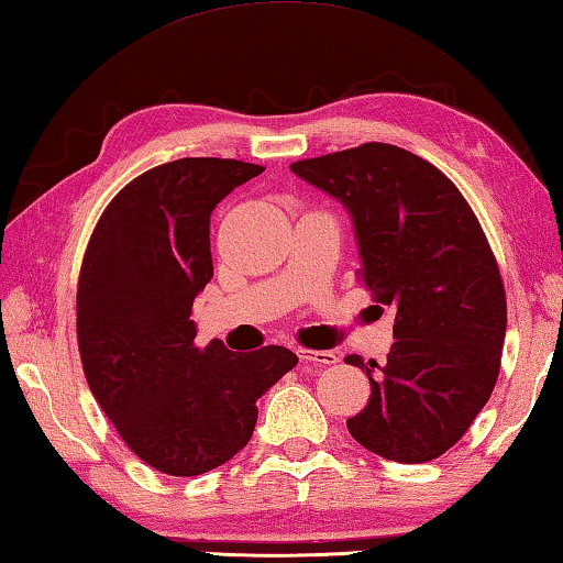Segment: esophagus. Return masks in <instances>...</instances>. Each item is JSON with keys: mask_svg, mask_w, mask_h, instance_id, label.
I'll return each instance as SVG.
<instances>
[{"mask_svg": "<svg viewBox=\"0 0 563 563\" xmlns=\"http://www.w3.org/2000/svg\"><path fill=\"white\" fill-rule=\"evenodd\" d=\"M299 357L303 363H313L318 367H328L338 363V355L333 350H299Z\"/></svg>", "mask_w": 563, "mask_h": 563, "instance_id": "1", "label": "esophagus"}]
</instances>
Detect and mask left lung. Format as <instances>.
I'll list each match as a JSON object with an SVG mask.
<instances>
[{
  "label": "left lung",
  "instance_id": "1",
  "mask_svg": "<svg viewBox=\"0 0 563 563\" xmlns=\"http://www.w3.org/2000/svg\"><path fill=\"white\" fill-rule=\"evenodd\" d=\"M353 220L360 279L395 309L385 363L365 369L369 401L347 431L397 463L439 459L478 417L500 373L507 303L478 218L437 166L391 144L291 164Z\"/></svg>",
  "mask_w": 563,
  "mask_h": 563
}]
</instances>
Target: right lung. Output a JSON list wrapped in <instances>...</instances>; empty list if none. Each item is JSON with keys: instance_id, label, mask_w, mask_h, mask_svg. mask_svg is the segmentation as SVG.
Here are the masks:
<instances>
[{"instance_id": "add662e5", "label": "right lung", "mask_w": 563, "mask_h": 563, "mask_svg": "<svg viewBox=\"0 0 563 563\" xmlns=\"http://www.w3.org/2000/svg\"><path fill=\"white\" fill-rule=\"evenodd\" d=\"M262 166L178 158L136 176L104 210L78 284L85 379L152 468L188 478L247 446L257 399L296 367L289 347H196V296L213 279L210 216Z\"/></svg>"}]
</instances>
